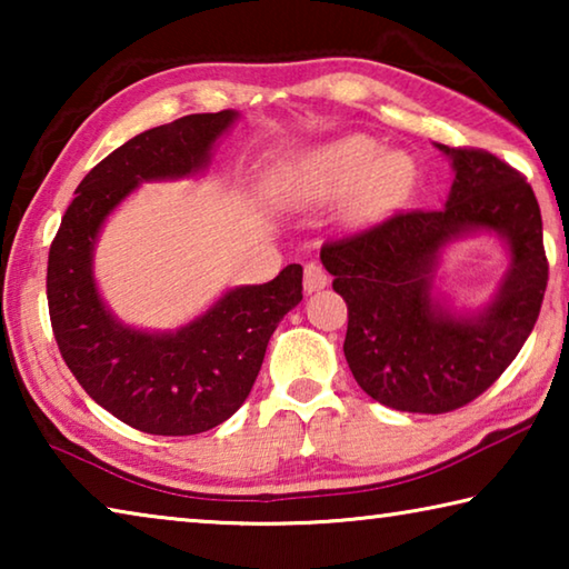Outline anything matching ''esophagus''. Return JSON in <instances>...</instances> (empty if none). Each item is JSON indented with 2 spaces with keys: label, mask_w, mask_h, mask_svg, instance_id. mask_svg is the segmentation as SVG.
Masks as SVG:
<instances>
[{
  "label": "esophagus",
  "mask_w": 569,
  "mask_h": 569,
  "mask_svg": "<svg viewBox=\"0 0 569 569\" xmlns=\"http://www.w3.org/2000/svg\"><path fill=\"white\" fill-rule=\"evenodd\" d=\"M326 286H329V273H326L319 263H306V268H303L306 293L321 291V288H326Z\"/></svg>",
  "instance_id": "esophagus-1"
}]
</instances>
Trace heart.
I'll list each match as a JSON object with an SVG mask.
<instances>
[{"label":"heart","mask_w":569,"mask_h":569,"mask_svg":"<svg viewBox=\"0 0 569 569\" xmlns=\"http://www.w3.org/2000/svg\"><path fill=\"white\" fill-rule=\"evenodd\" d=\"M413 186V162L403 152H381L366 134L326 142L288 172V192L301 203H329L349 192L346 218L371 223L389 216Z\"/></svg>","instance_id":"1"}]
</instances>
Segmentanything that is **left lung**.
Masks as SVG:
<instances>
[{"label": "left lung", "instance_id": "left-lung-1", "mask_svg": "<svg viewBox=\"0 0 569 569\" xmlns=\"http://www.w3.org/2000/svg\"><path fill=\"white\" fill-rule=\"evenodd\" d=\"M439 150L457 172L445 208L399 210L321 248L349 306L343 353L356 383L411 413L467 407L502 377L535 329L550 273L542 216L522 172L479 148ZM469 229L502 232L513 268L496 301L465 320L430 298V271L438 250Z\"/></svg>", "mask_w": 569, "mask_h": 569}]
</instances>
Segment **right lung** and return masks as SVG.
Instances as JSON below:
<instances>
[{"label":"right lung","mask_w":569,"mask_h":569,"mask_svg":"<svg viewBox=\"0 0 569 569\" xmlns=\"http://www.w3.org/2000/svg\"><path fill=\"white\" fill-rule=\"evenodd\" d=\"M233 110L186 114L134 134L77 186L47 261V303L60 353L90 397L132 429L158 437L200 435L233 417L253 389L268 339L303 298V268L228 291L176 333L114 321L92 278L100 226L142 180L182 178L210 160Z\"/></svg>","instance_id":"add662e5"}]
</instances>
